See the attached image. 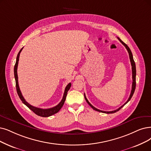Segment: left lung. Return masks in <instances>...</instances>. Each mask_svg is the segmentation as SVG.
Segmentation results:
<instances>
[{
	"label": "left lung",
	"mask_w": 151,
	"mask_h": 151,
	"mask_svg": "<svg viewBox=\"0 0 151 151\" xmlns=\"http://www.w3.org/2000/svg\"><path fill=\"white\" fill-rule=\"evenodd\" d=\"M118 39L119 40V41L121 42V43L125 46V47L126 48V50H127L128 53H129V59H130V61H131V66H132V89H131V94L129 95V97L128 99V100L126 101V102H125V104H124L122 106H120L119 108H118L117 110H113V111H101V110H100L99 109H97V108H95L93 106H92V105H91L90 104V102L88 101V100L87 99L86 96V95L85 93H84V97H85V99L86 100V101L87 102V104L91 106L93 109L95 111H99V112H101V113H107V114H109V113H115L118 111H119L121 108L124 106L126 104L128 103V102L131 100V99L132 98V95H133L134 94V92L135 91V88H136V64H135V63H134V61L133 59V56H132V52L129 49V47L127 46V45H126L123 41H122L121 40H120L119 38H118Z\"/></svg>",
	"instance_id": "1"
}]
</instances>
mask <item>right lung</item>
Instances as JSON below:
<instances>
[{"label":"right lung","instance_id":"right-lung-1","mask_svg":"<svg viewBox=\"0 0 151 151\" xmlns=\"http://www.w3.org/2000/svg\"><path fill=\"white\" fill-rule=\"evenodd\" d=\"M23 47H22V49L20 50V51H19V52L18 53V55L17 57V59H16V63L14 66V76H15V83H16V88H17V92L18 95H19V97L20 99V100H22V101L23 103L25 104L27 107H28L30 110H32L36 114H37L38 116H42V117H48L50 116L52 114H55L56 113H58L61 108H62V106H63L64 101L65 100V98L66 96H67L68 94V90L70 89V86H71V83H69L68 85L65 87V90H64V95L63 97L61 100V101H60V103L52 108H47V109H42V108H37V107H35L32 105H31L30 104H29L27 101H26V100H25V99L23 98V96L21 93V91L19 88V82H18V75H17V68H18V64H19V57H20V54L22 50Z\"/></svg>","mask_w":151,"mask_h":151}]
</instances>
